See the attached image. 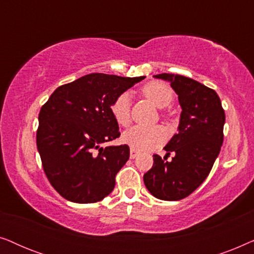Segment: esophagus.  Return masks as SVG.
I'll use <instances>...</instances> for the list:
<instances>
[{"label": "esophagus", "instance_id": "34e87169", "mask_svg": "<svg viewBox=\"0 0 254 254\" xmlns=\"http://www.w3.org/2000/svg\"><path fill=\"white\" fill-rule=\"evenodd\" d=\"M138 155V151L137 150H135V149H133V148H130V158L131 159H134L135 157H136V156Z\"/></svg>", "mask_w": 254, "mask_h": 254}]
</instances>
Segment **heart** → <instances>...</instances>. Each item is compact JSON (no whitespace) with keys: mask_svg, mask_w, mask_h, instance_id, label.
Masks as SVG:
<instances>
[{"mask_svg":"<svg viewBox=\"0 0 254 254\" xmlns=\"http://www.w3.org/2000/svg\"><path fill=\"white\" fill-rule=\"evenodd\" d=\"M144 96L157 107H165L172 102L173 92L165 83L150 82L142 90ZM111 113L121 126L130 123V95L123 92L113 100ZM168 138V130L163 126H136L130 127L123 134V141L135 150H151L161 145Z\"/></svg>","mask_w":254,"mask_h":254,"instance_id":"obj_1","label":"heart"}]
</instances>
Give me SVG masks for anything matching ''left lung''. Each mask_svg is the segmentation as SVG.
I'll return each mask as SVG.
<instances>
[{
	"label": "left lung",
	"instance_id": "left-lung-1",
	"mask_svg": "<svg viewBox=\"0 0 254 254\" xmlns=\"http://www.w3.org/2000/svg\"><path fill=\"white\" fill-rule=\"evenodd\" d=\"M171 83L182 106L178 133L165 145L164 158L154 155L144 185L157 199L178 201L193 193L209 175L223 143L224 110L213 89L175 74L155 75ZM175 154L171 161L168 155Z\"/></svg>",
	"mask_w": 254,
	"mask_h": 254
}]
</instances>
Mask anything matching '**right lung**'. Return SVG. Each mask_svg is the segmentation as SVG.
<instances>
[{"instance_id": "obj_1", "label": "right lung", "mask_w": 254, "mask_h": 254, "mask_svg": "<svg viewBox=\"0 0 254 254\" xmlns=\"http://www.w3.org/2000/svg\"><path fill=\"white\" fill-rule=\"evenodd\" d=\"M143 78L89 74L59 86L41 107L37 148L51 185L64 199L92 203L113 190L129 147L102 145L120 136L111 105Z\"/></svg>"}]
</instances>
